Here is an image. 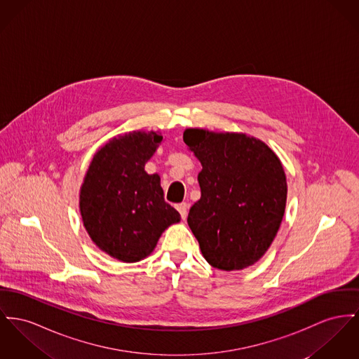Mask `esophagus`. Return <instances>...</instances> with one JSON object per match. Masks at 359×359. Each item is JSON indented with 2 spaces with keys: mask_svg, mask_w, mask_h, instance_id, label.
Instances as JSON below:
<instances>
[{
  "mask_svg": "<svg viewBox=\"0 0 359 359\" xmlns=\"http://www.w3.org/2000/svg\"><path fill=\"white\" fill-rule=\"evenodd\" d=\"M177 210L180 212L181 217L185 220L187 216H188V210H189V204L188 203H181V204H177Z\"/></svg>",
  "mask_w": 359,
  "mask_h": 359,
  "instance_id": "34e87169",
  "label": "esophagus"
}]
</instances>
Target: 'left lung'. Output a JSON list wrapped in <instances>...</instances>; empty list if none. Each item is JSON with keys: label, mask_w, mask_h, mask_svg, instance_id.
Segmentation results:
<instances>
[{"label": "left lung", "mask_w": 359, "mask_h": 359, "mask_svg": "<svg viewBox=\"0 0 359 359\" xmlns=\"http://www.w3.org/2000/svg\"><path fill=\"white\" fill-rule=\"evenodd\" d=\"M184 142L200 161L201 197L188 224L214 268L238 271L257 263L285 215L286 174L276 154L243 133L189 128Z\"/></svg>", "instance_id": "obj_1"}]
</instances>
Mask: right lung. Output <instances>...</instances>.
<instances>
[{
  "label": "right lung",
  "mask_w": 359,
  "mask_h": 359,
  "mask_svg": "<svg viewBox=\"0 0 359 359\" xmlns=\"http://www.w3.org/2000/svg\"><path fill=\"white\" fill-rule=\"evenodd\" d=\"M163 136L130 132L97 149L80 189L88 236L109 256L136 263L152 253L162 233L181 216L163 198L161 177L144 166Z\"/></svg>",
  "instance_id": "obj_1"
}]
</instances>
